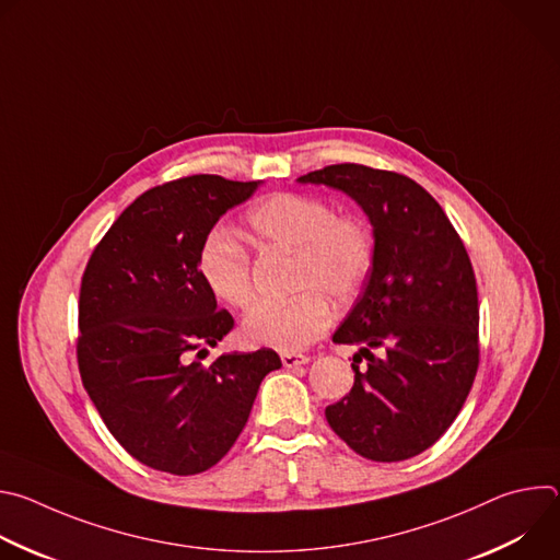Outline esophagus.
Instances as JSON below:
<instances>
[{"instance_id": "34e87169", "label": "esophagus", "mask_w": 560, "mask_h": 560, "mask_svg": "<svg viewBox=\"0 0 560 560\" xmlns=\"http://www.w3.org/2000/svg\"><path fill=\"white\" fill-rule=\"evenodd\" d=\"M310 359L305 354H296V352H283L281 354V363L283 368H299V365H305Z\"/></svg>"}]
</instances>
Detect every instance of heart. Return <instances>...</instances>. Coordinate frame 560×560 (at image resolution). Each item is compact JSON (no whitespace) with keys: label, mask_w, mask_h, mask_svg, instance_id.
<instances>
[{"label":"heart","mask_w":560,"mask_h":560,"mask_svg":"<svg viewBox=\"0 0 560 560\" xmlns=\"http://www.w3.org/2000/svg\"><path fill=\"white\" fill-rule=\"evenodd\" d=\"M246 230L259 244L296 253L294 288L288 301L255 305L242 324V337L255 348L296 352L322 337L335 318L328 296L339 303L359 294L374 264L370 225L354 214H335L312 195L277 192L246 212ZM206 288L230 307L253 301L250 255L225 228H212L197 253Z\"/></svg>","instance_id":"1"}]
</instances>
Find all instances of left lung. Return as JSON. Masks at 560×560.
Listing matches in <instances>:
<instances>
[{
    "label": "left lung",
    "mask_w": 560,
    "mask_h": 560,
    "mask_svg": "<svg viewBox=\"0 0 560 560\" xmlns=\"http://www.w3.org/2000/svg\"><path fill=\"white\" fill-rule=\"evenodd\" d=\"M296 182L352 197L374 236L365 290L332 337L361 346L354 385L326 419L370 460L412 458L445 434L476 376L478 292L467 250L436 199L406 175L337 164Z\"/></svg>",
    "instance_id": "obj_1"
}]
</instances>
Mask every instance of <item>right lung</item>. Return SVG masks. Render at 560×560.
I'll use <instances>...</instances> for the list:
<instances>
[{"instance_id": "add662e5", "label": "right lung", "mask_w": 560, "mask_h": 560, "mask_svg": "<svg viewBox=\"0 0 560 560\" xmlns=\"http://www.w3.org/2000/svg\"><path fill=\"white\" fill-rule=\"evenodd\" d=\"M261 182L192 175L145 190L110 225L79 290L77 361L110 434L139 463L206 471L242 434L275 350L206 354L234 326L206 288L203 236Z\"/></svg>"}]
</instances>
